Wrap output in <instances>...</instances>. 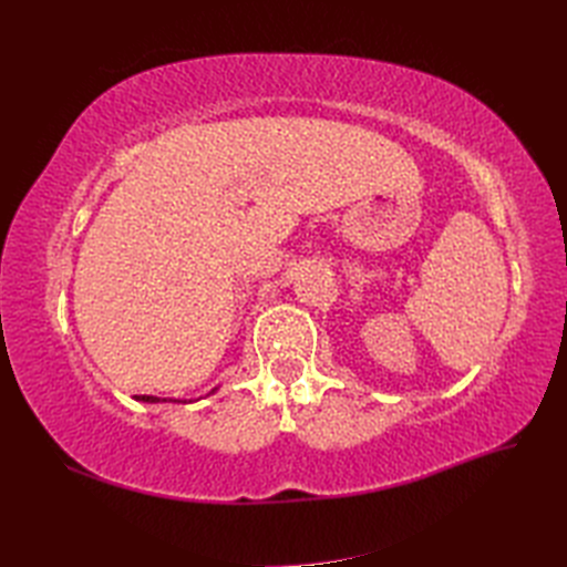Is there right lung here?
Here are the masks:
<instances>
[{
	"instance_id": "right-lung-1",
	"label": "right lung",
	"mask_w": 567,
	"mask_h": 567,
	"mask_svg": "<svg viewBox=\"0 0 567 567\" xmlns=\"http://www.w3.org/2000/svg\"><path fill=\"white\" fill-rule=\"evenodd\" d=\"M213 392H217V388H213ZM213 392H210V394H213ZM134 400L146 402V404H156V402H161V398H153V394H136ZM169 402H177V404H188V402H194V400H169Z\"/></svg>"
}]
</instances>
